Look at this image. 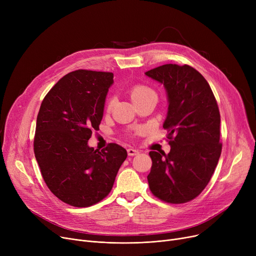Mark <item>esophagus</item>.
<instances>
[{"label":"esophagus","instance_id":"esophagus-1","mask_svg":"<svg viewBox=\"0 0 256 256\" xmlns=\"http://www.w3.org/2000/svg\"><path fill=\"white\" fill-rule=\"evenodd\" d=\"M139 154H140L139 150H135V148H128V154L130 156Z\"/></svg>","mask_w":256,"mask_h":256}]
</instances>
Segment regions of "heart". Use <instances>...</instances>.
<instances>
[{
  "label": "heart",
  "mask_w": 256,
  "mask_h": 256,
  "mask_svg": "<svg viewBox=\"0 0 256 256\" xmlns=\"http://www.w3.org/2000/svg\"><path fill=\"white\" fill-rule=\"evenodd\" d=\"M152 94H156L152 88L147 87L143 84H135L130 88V98L134 102H138V100H142L146 96H152ZM113 104H114V98H111L109 100V102H108L106 109L110 110L112 106H113Z\"/></svg>",
  "instance_id": "heart-1"
}]
</instances>
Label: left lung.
I'll return each mask as SVG.
<instances>
[{
	"label": "left lung",
	"instance_id": "1",
	"mask_svg": "<svg viewBox=\"0 0 256 256\" xmlns=\"http://www.w3.org/2000/svg\"><path fill=\"white\" fill-rule=\"evenodd\" d=\"M145 74L166 89L163 128L171 146L168 154L150 152V189L165 202L184 204L204 190L221 156L218 104L204 76L186 64H165Z\"/></svg>",
	"mask_w": 256,
	"mask_h": 256
}]
</instances>
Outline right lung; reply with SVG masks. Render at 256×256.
Returning a JSON list of instances; mask_svg holds the SVG:
<instances>
[{
    "label": "right lung",
    "instance_id": "1",
    "mask_svg": "<svg viewBox=\"0 0 256 256\" xmlns=\"http://www.w3.org/2000/svg\"><path fill=\"white\" fill-rule=\"evenodd\" d=\"M113 74L78 70L64 76L44 98L37 115L34 154L50 192L63 202L87 208L112 190L128 156L116 143L88 146L100 130Z\"/></svg>",
    "mask_w": 256,
    "mask_h": 256
}]
</instances>
